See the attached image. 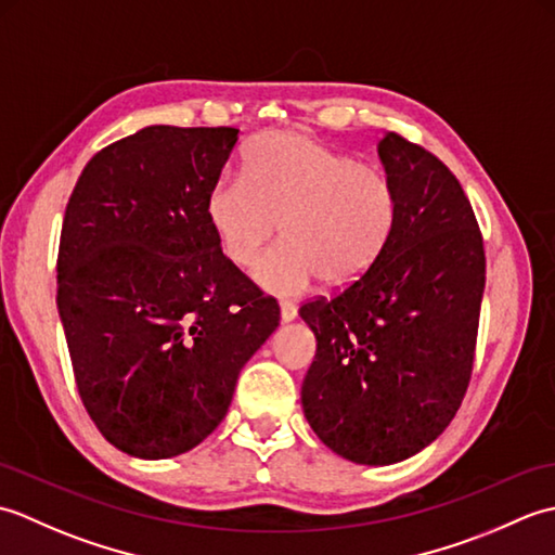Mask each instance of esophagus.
<instances>
[{"label":"esophagus","mask_w":555,"mask_h":555,"mask_svg":"<svg viewBox=\"0 0 555 555\" xmlns=\"http://www.w3.org/2000/svg\"><path fill=\"white\" fill-rule=\"evenodd\" d=\"M281 320L284 322H293L298 317V308H296V302H291V300H281Z\"/></svg>","instance_id":"34e87169"}]
</instances>
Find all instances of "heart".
<instances>
[{
    "label": "heart",
    "instance_id": "heart-1",
    "mask_svg": "<svg viewBox=\"0 0 555 555\" xmlns=\"http://www.w3.org/2000/svg\"><path fill=\"white\" fill-rule=\"evenodd\" d=\"M205 215L221 253L241 269L262 259L284 223L286 243L255 279L276 296H296L317 279L344 288L367 274L393 238L400 199L374 164L298 131H269L247 145L243 179L209 185Z\"/></svg>",
    "mask_w": 555,
    "mask_h": 555
}]
</instances>
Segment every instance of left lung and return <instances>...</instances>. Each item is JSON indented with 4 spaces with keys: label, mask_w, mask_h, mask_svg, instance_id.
<instances>
[{
    "label": "left lung",
    "mask_w": 555,
    "mask_h": 555,
    "mask_svg": "<svg viewBox=\"0 0 555 555\" xmlns=\"http://www.w3.org/2000/svg\"><path fill=\"white\" fill-rule=\"evenodd\" d=\"M379 157L400 199L391 243L356 284L300 308L317 336L305 417L360 465L415 455L451 424L473 376L487 281L485 241L453 171L393 131Z\"/></svg>",
    "instance_id": "8db88e82"
}]
</instances>
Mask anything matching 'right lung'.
Masks as SVG:
<instances>
[{"label":"right lung","instance_id":"obj_1","mask_svg":"<svg viewBox=\"0 0 555 555\" xmlns=\"http://www.w3.org/2000/svg\"><path fill=\"white\" fill-rule=\"evenodd\" d=\"M238 128L147 126L100 150L68 197L56 305L82 405L119 451H191L227 417L279 302L221 253L205 199Z\"/></svg>","mask_w":555,"mask_h":555}]
</instances>
